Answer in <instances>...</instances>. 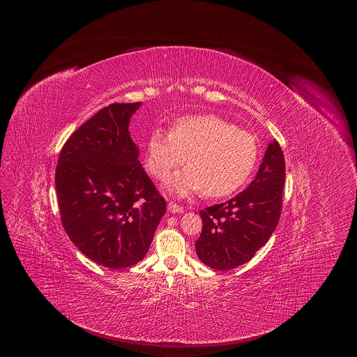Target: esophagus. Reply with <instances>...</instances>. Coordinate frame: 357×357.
<instances>
[{"label": "esophagus", "mask_w": 357, "mask_h": 357, "mask_svg": "<svg viewBox=\"0 0 357 357\" xmlns=\"http://www.w3.org/2000/svg\"><path fill=\"white\" fill-rule=\"evenodd\" d=\"M168 211H169L171 213H182V212H183V208L179 206V205H176V203H174V202H169V203H168Z\"/></svg>", "instance_id": "34e87169"}]
</instances>
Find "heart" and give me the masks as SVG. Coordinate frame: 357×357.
<instances>
[{
	"label": "heart",
	"mask_w": 357,
	"mask_h": 357,
	"mask_svg": "<svg viewBox=\"0 0 357 357\" xmlns=\"http://www.w3.org/2000/svg\"><path fill=\"white\" fill-rule=\"evenodd\" d=\"M257 142L251 134L216 114L185 116L169 132L155 130L146 142L145 164L161 179L186 158L189 165L165 181V189L178 196L203 190L220 197L237 190L257 162Z\"/></svg>",
	"instance_id": "1"
}]
</instances>
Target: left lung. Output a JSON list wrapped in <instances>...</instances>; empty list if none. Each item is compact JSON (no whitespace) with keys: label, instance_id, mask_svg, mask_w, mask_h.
Here are the masks:
<instances>
[{"label":"left lung","instance_id":"obj_1","mask_svg":"<svg viewBox=\"0 0 357 357\" xmlns=\"http://www.w3.org/2000/svg\"><path fill=\"white\" fill-rule=\"evenodd\" d=\"M284 182V154L274 139L247 189L225 203L200 211L203 227L195 243L199 260L219 271L250 261L278 225Z\"/></svg>","mask_w":357,"mask_h":357}]
</instances>
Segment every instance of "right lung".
Returning a JSON list of instances; mask_svg holds the SVG:
<instances>
[{"label": "right lung", "mask_w": 357, "mask_h": 357, "mask_svg": "<svg viewBox=\"0 0 357 357\" xmlns=\"http://www.w3.org/2000/svg\"><path fill=\"white\" fill-rule=\"evenodd\" d=\"M141 105L97 112L69 137L55 174L65 231L87 259L110 270L145 257L167 211L128 130Z\"/></svg>", "instance_id": "right-lung-1"}]
</instances>
